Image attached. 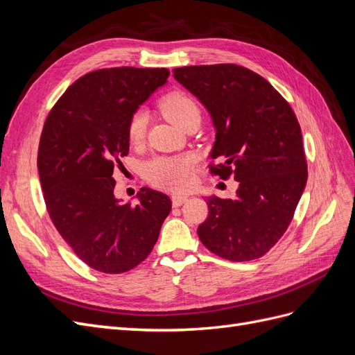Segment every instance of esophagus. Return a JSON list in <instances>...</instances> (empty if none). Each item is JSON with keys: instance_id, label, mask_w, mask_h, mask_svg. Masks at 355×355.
<instances>
[{"instance_id": "1", "label": "esophagus", "mask_w": 355, "mask_h": 355, "mask_svg": "<svg viewBox=\"0 0 355 355\" xmlns=\"http://www.w3.org/2000/svg\"><path fill=\"white\" fill-rule=\"evenodd\" d=\"M187 200H188V197H185V196H173V197H171V202H173L175 207L182 206V204H184Z\"/></svg>"}]
</instances>
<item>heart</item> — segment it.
I'll use <instances>...</instances> for the list:
<instances>
[{
	"label": "heart",
	"mask_w": 355,
	"mask_h": 355,
	"mask_svg": "<svg viewBox=\"0 0 355 355\" xmlns=\"http://www.w3.org/2000/svg\"><path fill=\"white\" fill-rule=\"evenodd\" d=\"M159 110L170 123L182 128L188 121L200 120L197 102L185 92H171L161 98ZM146 118L144 114H135L127 127V137L130 144L137 145L144 141ZM196 158L192 155L157 157L145 166V178L157 188L180 192L189 188L192 182Z\"/></svg>",
	"instance_id": "1"
}]
</instances>
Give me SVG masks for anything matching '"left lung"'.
Segmentation results:
<instances>
[{
    "instance_id": "obj_1",
    "label": "left lung",
    "mask_w": 355,
    "mask_h": 355,
    "mask_svg": "<svg viewBox=\"0 0 355 355\" xmlns=\"http://www.w3.org/2000/svg\"><path fill=\"white\" fill-rule=\"evenodd\" d=\"M216 128L210 173L239 182L234 198H207L197 232L223 259L253 261L270 252L293 219L308 170L297 118L259 73L234 63L173 69Z\"/></svg>"
}]
</instances>
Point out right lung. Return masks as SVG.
<instances>
[{
  "label": "right lung",
  "mask_w": 355,
  "mask_h": 355,
  "mask_svg": "<svg viewBox=\"0 0 355 355\" xmlns=\"http://www.w3.org/2000/svg\"><path fill=\"white\" fill-rule=\"evenodd\" d=\"M168 73L133 67L85 73L42 127L37 164L49 216L73 253L99 272H127L145 261L171 210L170 198L149 188L136 206L114 197V173L130 145L128 121Z\"/></svg>",
  "instance_id": "add662e5"
}]
</instances>
